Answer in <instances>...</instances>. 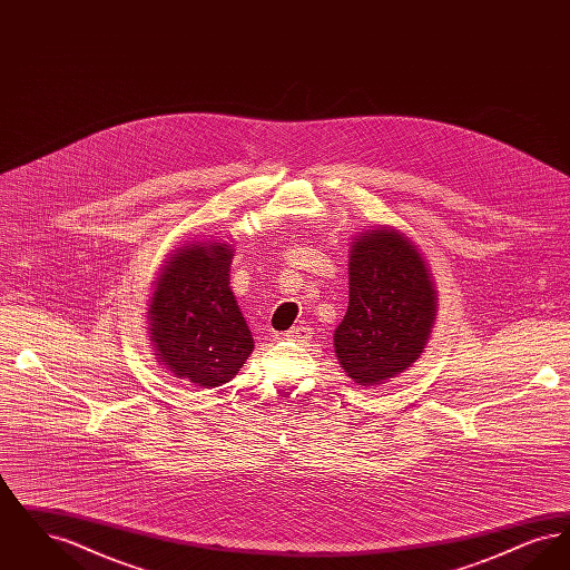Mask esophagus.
I'll list each match as a JSON object with an SVG mask.
<instances>
[{
  "mask_svg": "<svg viewBox=\"0 0 570 570\" xmlns=\"http://www.w3.org/2000/svg\"><path fill=\"white\" fill-rule=\"evenodd\" d=\"M284 337H286V340H293V342H307V340L312 337V333H309V326L298 325L293 326L291 331H286Z\"/></svg>",
  "mask_w": 570,
  "mask_h": 570,
  "instance_id": "1",
  "label": "esophagus"
}]
</instances>
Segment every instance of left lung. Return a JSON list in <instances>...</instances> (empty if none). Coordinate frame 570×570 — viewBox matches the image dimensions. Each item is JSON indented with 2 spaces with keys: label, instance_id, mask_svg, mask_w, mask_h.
<instances>
[{
  "label": "left lung",
  "instance_id": "obj_1",
  "mask_svg": "<svg viewBox=\"0 0 570 570\" xmlns=\"http://www.w3.org/2000/svg\"><path fill=\"white\" fill-rule=\"evenodd\" d=\"M348 258V309L333 333V348L346 376L372 389L421 358L435 325L438 293L425 256L395 226L356 235Z\"/></svg>",
  "mask_w": 570,
  "mask_h": 570
}]
</instances>
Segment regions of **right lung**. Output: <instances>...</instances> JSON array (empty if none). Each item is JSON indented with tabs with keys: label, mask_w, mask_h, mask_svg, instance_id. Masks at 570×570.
<instances>
[{
	"label": "right lung",
	"mask_w": 570,
	"mask_h": 570,
	"mask_svg": "<svg viewBox=\"0 0 570 570\" xmlns=\"http://www.w3.org/2000/svg\"><path fill=\"white\" fill-rule=\"evenodd\" d=\"M233 245L212 237L175 247L154 282L147 337L173 379L200 389L235 379L254 337L230 288Z\"/></svg>",
	"instance_id": "add662e5"
}]
</instances>
